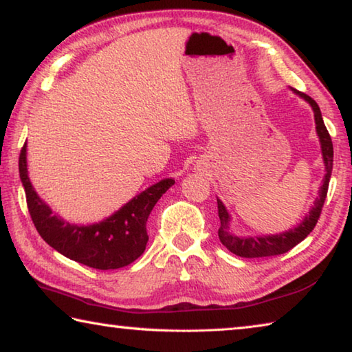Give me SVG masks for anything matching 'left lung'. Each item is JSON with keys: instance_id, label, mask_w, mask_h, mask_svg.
<instances>
[{"instance_id": "1", "label": "left lung", "mask_w": 352, "mask_h": 352, "mask_svg": "<svg viewBox=\"0 0 352 352\" xmlns=\"http://www.w3.org/2000/svg\"><path fill=\"white\" fill-rule=\"evenodd\" d=\"M300 97H303L305 100L311 103L314 109V116H316V125H317V134L320 138V144H322V153H323V160L326 166V175L323 177V186L320 187V195L318 198L314 202L312 210L309 214L305 218L303 223L295 229H291L289 232L280 233V235H269V236H250V238H238L233 235L229 229V213H227L226 207L223 202L218 199V217L221 221L218 236L219 241L226 245L232 254H235L241 258H261V256H275L286 254L287 250L295 248L298 243L303 241V239L309 235L314 230L317 221L322 214L323 204L326 199V195H328V187H329V179L332 173V160H334V148H332V140L328 133V129L324 126L322 113H320V108L317 102L314 100L305 92L294 89Z\"/></svg>"}]
</instances>
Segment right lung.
I'll use <instances>...</instances> for the list:
<instances>
[{"mask_svg": "<svg viewBox=\"0 0 352 352\" xmlns=\"http://www.w3.org/2000/svg\"><path fill=\"white\" fill-rule=\"evenodd\" d=\"M18 168L30 218L40 236L69 260L98 270L125 267L144 254L148 243V217L160 196L175 184L173 179L154 184L102 223L72 226L52 214L51 208L38 198L30 186L26 144L21 148Z\"/></svg>", "mask_w": 352, "mask_h": 352, "instance_id": "right-lung-1", "label": "right lung"}]
</instances>
